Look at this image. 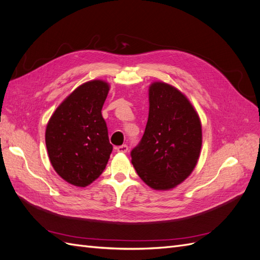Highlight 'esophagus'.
<instances>
[{"label":"esophagus","mask_w":260,"mask_h":260,"mask_svg":"<svg viewBox=\"0 0 260 260\" xmlns=\"http://www.w3.org/2000/svg\"><path fill=\"white\" fill-rule=\"evenodd\" d=\"M115 149H116V151H117L118 153H127V151H128V145L122 144V145H120V146H117Z\"/></svg>","instance_id":"esophagus-1"}]
</instances>
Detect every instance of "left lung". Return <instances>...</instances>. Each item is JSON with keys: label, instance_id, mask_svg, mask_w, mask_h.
I'll list each match as a JSON object with an SVG mask.
<instances>
[{"label": "left lung", "instance_id": "obj_1", "mask_svg": "<svg viewBox=\"0 0 260 260\" xmlns=\"http://www.w3.org/2000/svg\"><path fill=\"white\" fill-rule=\"evenodd\" d=\"M148 119L131 152L137 174L154 190H170L192 174L202 148V123L191 102L161 81L148 88Z\"/></svg>", "mask_w": 260, "mask_h": 260}]
</instances>
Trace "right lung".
<instances>
[{
	"label": "right lung",
	"mask_w": 260,
	"mask_h": 260,
	"mask_svg": "<svg viewBox=\"0 0 260 260\" xmlns=\"http://www.w3.org/2000/svg\"><path fill=\"white\" fill-rule=\"evenodd\" d=\"M108 91L104 80L84 82L61 102L46 125L50 161L57 175L73 185L84 187L96 180L113 151L102 116Z\"/></svg>",
	"instance_id": "obj_1"
}]
</instances>
